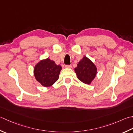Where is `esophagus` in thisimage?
Returning a JSON list of instances; mask_svg holds the SVG:
<instances>
[{
	"instance_id": "esophagus-1",
	"label": "esophagus",
	"mask_w": 133,
	"mask_h": 133,
	"mask_svg": "<svg viewBox=\"0 0 133 133\" xmlns=\"http://www.w3.org/2000/svg\"><path fill=\"white\" fill-rule=\"evenodd\" d=\"M71 65H66V66H65V67H66V68H69V69H70V68H71Z\"/></svg>"
}]
</instances>
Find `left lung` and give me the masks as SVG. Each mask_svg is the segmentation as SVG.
Returning <instances> with one entry per match:
<instances>
[{
  "instance_id": "left-lung-1",
  "label": "left lung",
  "mask_w": 133,
  "mask_h": 133,
  "mask_svg": "<svg viewBox=\"0 0 133 133\" xmlns=\"http://www.w3.org/2000/svg\"><path fill=\"white\" fill-rule=\"evenodd\" d=\"M74 71L78 79L86 84H90L97 72L95 64L87 56L78 62Z\"/></svg>"
}]
</instances>
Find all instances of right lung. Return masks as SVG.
Returning a JSON list of instances; mask_svg holds the SVG:
<instances>
[{
  "instance_id": "add662e5",
  "label": "right lung",
  "mask_w": 133,
  "mask_h": 133,
  "mask_svg": "<svg viewBox=\"0 0 133 133\" xmlns=\"http://www.w3.org/2000/svg\"><path fill=\"white\" fill-rule=\"evenodd\" d=\"M62 70L60 65L47 58L41 60L36 64L34 68V75L36 79L44 87H49L59 79Z\"/></svg>"
}]
</instances>
